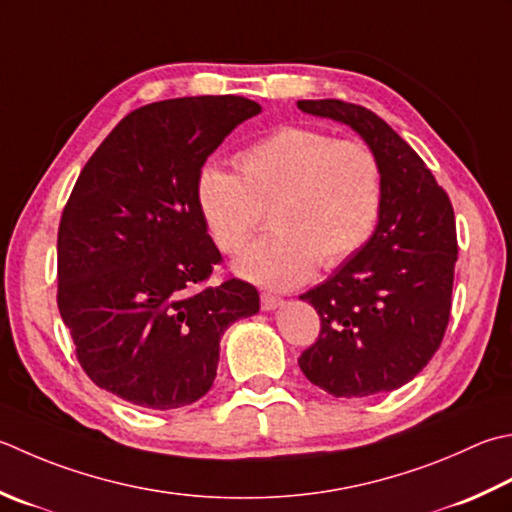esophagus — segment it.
Instances as JSON below:
<instances>
[{
	"mask_svg": "<svg viewBox=\"0 0 512 512\" xmlns=\"http://www.w3.org/2000/svg\"><path fill=\"white\" fill-rule=\"evenodd\" d=\"M279 306H284V299L270 293H262V310H275Z\"/></svg>",
	"mask_w": 512,
	"mask_h": 512,
	"instance_id": "esophagus-1",
	"label": "esophagus"
}]
</instances>
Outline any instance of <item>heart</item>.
Returning <instances> with one entry per match:
<instances>
[{
	"instance_id": "b5f03b06",
	"label": "heart",
	"mask_w": 512,
	"mask_h": 512,
	"mask_svg": "<svg viewBox=\"0 0 512 512\" xmlns=\"http://www.w3.org/2000/svg\"><path fill=\"white\" fill-rule=\"evenodd\" d=\"M239 173L204 168L197 204L224 253L246 244L270 210L273 233L235 259V273L266 288H295L317 264L337 266L366 244L382 206V170L359 142L286 126L239 155Z\"/></svg>"
}]
</instances>
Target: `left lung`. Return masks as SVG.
<instances>
[{"instance_id":"8db88e82","label":"left lung","mask_w":512,"mask_h":512,"mask_svg":"<svg viewBox=\"0 0 512 512\" xmlns=\"http://www.w3.org/2000/svg\"><path fill=\"white\" fill-rule=\"evenodd\" d=\"M297 108L353 128L382 170L375 233L299 297L315 306L322 333L297 362L328 395L390 393L444 339L457 262L453 206L422 157L373 110L339 99H302Z\"/></svg>"}]
</instances>
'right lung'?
I'll return each instance as SVG.
<instances>
[{"label":"right lung","instance_id":"add662e5","mask_svg":"<svg viewBox=\"0 0 512 512\" xmlns=\"http://www.w3.org/2000/svg\"><path fill=\"white\" fill-rule=\"evenodd\" d=\"M262 113L246 97L166 99L133 110L88 159L57 235V306L93 382L153 410L215 382L219 342L255 315V286L199 288L219 264L197 179L230 130Z\"/></svg>","mask_w":512,"mask_h":512}]
</instances>
